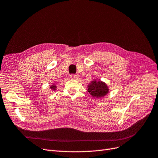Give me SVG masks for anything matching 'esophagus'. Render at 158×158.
<instances>
[{
	"mask_svg": "<svg viewBox=\"0 0 158 158\" xmlns=\"http://www.w3.org/2000/svg\"><path fill=\"white\" fill-rule=\"evenodd\" d=\"M70 78L72 79H77L79 78V76L77 75H74V74H72L70 75Z\"/></svg>",
	"mask_w": 158,
	"mask_h": 158,
	"instance_id": "obj_1",
	"label": "esophagus"
}]
</instances>
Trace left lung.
I'll use <instances>...</instances> for the list:
<instances>
[{"mask_svg": "<svg viewBox=\"0 0 158 158\" xmlns=\"http://www.w3.org/2000/svg\"><path fill=\"white\" fill-rule=\"evenodd\" d=\"M87 90L90 94L95 98H101L106 96L109 91V87L106 83L101 80H94L88 85Z\"/></svg>", "mask_w": 158, "mask_h": 158, "instance_id": "left-lung-1", "label": "left lung"}]
</instances>
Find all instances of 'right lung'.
<instances>
[{"instance_id": "1", "label": "right lung", "mask_w": 158, "mask_h": 158, "mask_svg": "<svg viewBox=\"0 0 158 158\" xmlns=\"http://www.w3.org/2000/svg\"><path fill=\"white\" fill-rule=\"evenodd\" d=\"M56 86L55 85H52L51 86H50V89H51V90L52 91H55L56 90Z\"/></svg>"}]
</instances>
